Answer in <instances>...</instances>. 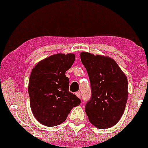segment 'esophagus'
Returning a JSON list of instances; mask_svg holds the SVG:
<instances>
[{
	"label": "esophagus",
	"mask_w": 148,
	"mask_h": 148,
	"mask_svg": "<svg viewBox=\"0 0 148 148\" xmlns=\"http://www.w3.org/2000/svg\"><path fill=\"white\" fill-rule=\"evenodd\" d=\"M75 95H76L79 98L82 99V94H81L80 92H76V93H75Z\"/></svg>",
	"instance_id": "esophagus-1"
}]
</instances>
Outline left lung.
<instances>
[{
    "instance_id": "obj_1",
    "label": "left lung",
    "mask_w": 148,
    "mask_h": 148,
    "mask_svg": "<svg viewBox=\"0 0 148 148\" xmlns=\"http://www.w3.org/2000/svg\"><path fill=\"white\" fill-rule=\"evenodd\" d=\"M91 84V99L86 105L89 121L99 129H107L118 123L128 98V82L121 68L112 58L81 53Z\"/></svg>"
}]
</instances>
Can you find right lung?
I'll list each match as a JSON object with an SVG mask.
<instances>
[{
	"label": "right lung",
	"mask_w": 148,
	"mask_h": 148,
	"mask_svg": "<svg viewBox=\"0 0 148 148\" xmlns=\"http://www.w3.org/2000/svg\"><path fill=\"white\" fill-rule=\"evenodd\" d=\"M74 54H56L40 61L29 77L30 106L38 122L47 127L61 124L81 100L69 91L66 71L75 61Z\"/></svg>",
	"instance_id": "1"
}]
</instances>
